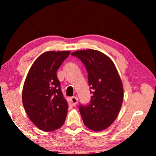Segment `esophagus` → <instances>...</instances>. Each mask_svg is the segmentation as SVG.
I'll use <instances>...</instances> for the list:
<instances>
[{
	"mask_svg": "<svg viewBox=\"0 0 156 156\" xmlns=\"http://www.w3.org/2000/svg\"><path fill=\"white\" fill-rule=\"evenodd\" d=\"M70 100H71V103H72L73 105V106H74V105H77L78 98L77 96H73V97L71 98Z\"/></svg>",
	"mask_w": 156,
	"mask_h": 156,
	"instance_id": "1",
	"label": "esophagus"
}]
</instances>
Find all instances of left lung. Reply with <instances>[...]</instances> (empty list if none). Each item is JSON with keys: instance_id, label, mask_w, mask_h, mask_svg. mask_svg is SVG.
Listing matches in <instances>:
<instances>
[{"instance_id": "8db88e82", "label": "left lung", "mask_w": 156, "mask_h": 156, "mask_svg": "<svg viewBox=\"0 0 156 156\" xmlns=\"http://www.w3.org/2000/svg\"><path fill=\"white\" fill-rule=\"evenodd\" d=\"M72 55L85 65L92 89L89 104L79 107L83 122L92 131L104 130L114 122L122 107L124 93L119 73L110 58L98 50H79Z\"/></svg>"}]
</instances>
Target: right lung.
<instances>
[{
  "label": "right lung",
  "instance_id": "1",
  "mask_svg": "<svg viewBox=\"0 0 156 156\" xmlns=\"http://www.w3.org/2000/svg\"><path fill=\"white\" fill-rule=\"evenodd\" d=\"M70 53H43L31 65L25 80L23 106L31 122L42 131L56 130L65 121L68 103L62 96L56 72Z\"/></svg>",
  "mask_w": 156,
  "mask_h": 156
}]
</instances>
